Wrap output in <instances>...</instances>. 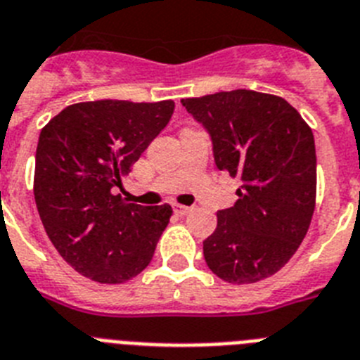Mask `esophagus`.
Returning <instances> with one entry per match:
<instances>
[{
	"label": "esophagus",
	"mask_w": 360,
	"mask_h": 360,
	"mask_svg": "<svg viewBox=\"0 0 360 360\" xmlns=\"http://www.w3.org/2000/svg\"><path fill=\"white\" fill-rule=\"evenodd\" d=\"M190 210H192V208H190V206L174 205V212H176V214H179V215H186V214H188Z\"/></svg>",
	"instance_id": "1"
}]
</instances>
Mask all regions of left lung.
I'll use <instances>...</instances> for the list:
<instances>
[{
	"label": "left lung",
	"mask_w": 360,
	"mask_h": 360,
	"mask_svg": "<svg viewBox=\"0 0 360 360\" xmlns=\"http://www.w3.org/2000/svg\"><path fill=\"white\" fill-rule=\"evenodd\" d=\"M181 103L210 134L219 170L240 179L239 199L217 212L215 232L202 240L206 264L232 284L266 279L310 228L317 192L311 128L288 101L254 90Z\"/></svg>",
	"instance_id": "left-lung-1"
}]
</instances>
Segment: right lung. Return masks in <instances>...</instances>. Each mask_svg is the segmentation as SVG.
<instances>
[{"label": "right lung", "mask_w": 360, "mask_h": 360, "mask_svg": "<svg viewBox=\"0 0 360 360\" xmlns=\"http://www.w3.org/2000/svg\"><path fill=\"white\" fill-rule=\"evenodd\" d=\"M174 101L76 103L39 134L34 198L59 255L81 275L120 284L152 261L170 205L141 206L115 195L121 179L167 127Z\"/></svg>", "instance_id": "add662e5"}]
</instances>
